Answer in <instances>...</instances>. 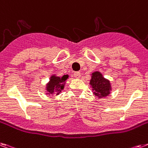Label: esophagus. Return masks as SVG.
I'll return each mask as SVG.
<instances>
[{"label": "esophagus", "instance_id": "34e87169", "mask_svg": "<svg viewBox=\"0 0 148 148\" xmlns=\"http://www.w3.org/2000/svg\"><path fill=\"white\" fill-rule=\"evenodd\" d=\"M80 72H74V77L75 78H80Z\"/></svg>", "mask_w": 148, "mask_h": 148}]
</instances>
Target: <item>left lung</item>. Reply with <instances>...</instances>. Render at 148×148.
<instances>
[{
    "instance_id": "left-lung-1",
    "label": "left lung",
    "mask_w": 148,
    "mask_h": 148,
    "mask_svg": "<svg viewBox=\"0 0 148 148\" xmlns=\"http://www.w3.org/2000/svg\"><path fill=\"white\" fill-rule=\"evenodd\" d=\"M90 85L97 97H106L109 94L111 90L109 81L106 80L99 72H94L92 74Z\"/></svg>"
}]
</instances>
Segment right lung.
Masks as SVG:
<instances>
[{
    "instance_id": "right-lung-1",
    "label": "right lung",
    "mask_w": 148,
    "mask_h": 148,
    "mask_svg": "<svg viewBox=\"0 0 148 148\" xmlns=\"http://www.w3.org/2000/svg\"><path fill=\"white\" fill-rule=\"evenodd\" d=\"M68 77V75H64L62 77L52 76L50 79V82L47 85V90L49 93H53L56 92L57 94L62 91L64 88V83Z\"/></svg>"
}]
</instances>
